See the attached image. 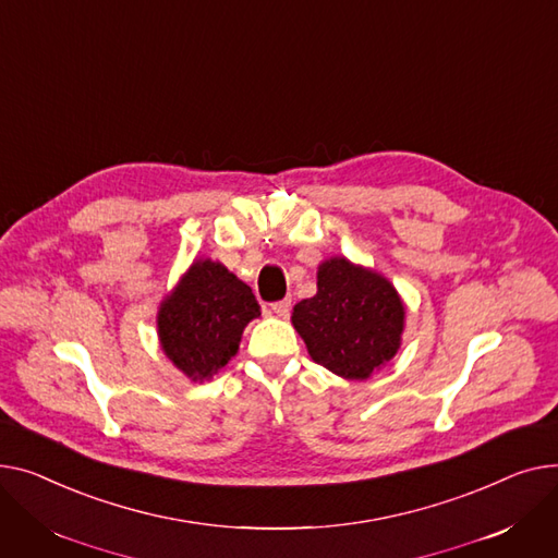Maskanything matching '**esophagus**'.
Returning a JSON list of instances; mask_svg holds the SVG:
<instances>
[{"label": "esophagus", "instance_id": "obj_1", "mask_svg": "<svg viewBox=\"0 0 558 558\" xmlns=\"http://www.w3.org/2000/svg\"><path fill=\"white\" fill-rule=\"evenodd\" d=\"M270 308H272V313H275V315H279V317H286V315L290 313V300H281V302H275V304H270Z\"/></svg>", "mask_w": 558, "mask_h": 558}]
</instances>
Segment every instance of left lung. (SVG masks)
<instances>
[{
	"mask_svg": "<svg viewBox=\"0 0 558 558\" xmlns=\"http://www.w3.org/2000/svg\"><path fill=\"white\" fill-rule=\"evenodd\" d=\"M292 326L317 365L365 380L397 355L405 306L383 275L336 256L319 266L315 298L292 308Z\"/></svg>",
	"mask_w": 558,
	"mask_h": 558,
	"instance_id": "8db88e82",
	"label": "left lung"
}]
</instances>
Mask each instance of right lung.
<instances>
[{"label": "right lung", "instance_id": "right-lung-1", "mask_svg": "<svg viewBox=\"0 0 558 558\" xmlns=\"http://www.w3.org/2000/svg\"><path fill=\"white\" fill-rule=\"evenodd\" d=\"M258 315L247 283L218 260H193L159 306L161 351L191 380L211 378L236 355L243 329Z\"/></svg>", "mask_w": 558, "mask_h": 558}]
</instances>
